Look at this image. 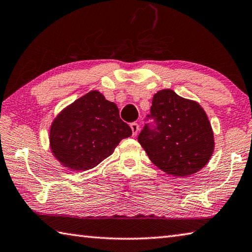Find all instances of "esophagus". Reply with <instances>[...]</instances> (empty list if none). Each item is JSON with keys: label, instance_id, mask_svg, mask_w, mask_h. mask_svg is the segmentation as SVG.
<instances>
[{"label": "esophagus", "instance_id": "esophagus-1", "mask_svg": "<svg viewBox=\"0 0 252 252\" xmlns=\"http://www.w3.org/2000/svg\"><path fill=\"white\" fill-rule=\"evenodd\" d=\"M130 126H131V130H132V135L136 136V134H138V132H139V125L136 122H132Z\"/></svg>", "mask_w": 252, "mask_h": 252}]
</instances>
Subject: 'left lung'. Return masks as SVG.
I'll use <instances>...</instances> for the list:
<instances>
[{
  "label": "left lung",
  "mask_w": 252,
  "mask_h": 252,
  "mask_svg": "<svg viewBox=\"0 0 252 252\" xmlns=\"http://www.w3.org/2000/svg\"><path fill=\"white\" fill-rule=\"evenodd\" d=\"M151 117L157 127L148 126L138 141L155 166L174 177L197 173L209 162L215 140L207 114L198 102L171 89L153 95Z\"/></svg>",
  "instance_id": "obj_1"
}]
</instances>
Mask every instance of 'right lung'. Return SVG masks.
<instances>
[{"label":"right lung","instance_id":"1","mask_svg":"<svg viewBox=\"0 0 252 252\" xmlns=\"http://www.w3.org/2000/svg\"><path fill=\"white\" fill-rule=\"evenodd\" d=\"M131 127L119 109L98 90H91L63 108L49 127V148L63 167L80 172L97 166L113 153Z\"/></svg>","mask_w":252,"mask_h":252}]
</instances>
